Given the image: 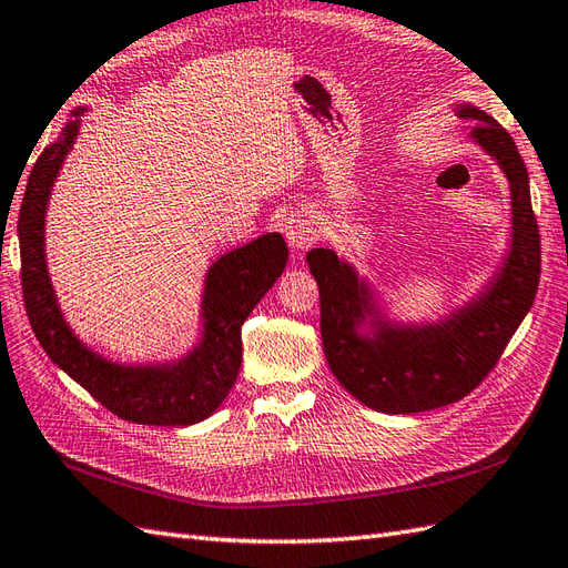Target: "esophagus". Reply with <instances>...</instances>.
<instances>
[{"label": "esophagus", "mask_w": 568, "mask_h": 568, "mask_svg": "<svg viewBox=\"0 0 568 568\" xmlns=\"http://www.w3.org/2000/svg\"><path fill=\"white\" fill-rule=\"evenodd\" d=\"M283 232H285L290 250H295V252H304L307 246H312L318 240V230L307 213L290 215L283 223Z\"/></svg>", "instance_id": "34e87169"}]
</instances>
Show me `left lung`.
Listing matches in <instances>:
<instances>
[{"label":"left lung","mask_w":568,"mask_h":568,"mask_svg":"<svg viewBox=\"0 0 568 568\" xmlns=\"http://www.w3.org/2000/svg\"><path fill=\"white\" fill-rule=\"evenodd\" d=\"M456 114L479 126L470 141L508 182L511 240L485 285L436 322L390 318L382 290L333 250H312L310 271L322 300L328 367L347 394L386 415L456 403L485 379L530 312L540 283V232L532 215L526 163L501 124L473 103Z\"/></svg>","instance_id":"obj_1"}]
</instances>
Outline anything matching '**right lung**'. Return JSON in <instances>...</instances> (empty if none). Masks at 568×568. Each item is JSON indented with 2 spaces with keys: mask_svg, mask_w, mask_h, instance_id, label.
I'll return each instance as SVG.
<instances>
[{
  "mask_svg": "<svg viewBox=\"0 0 568 568\" xmlns=\"http://www.w3.org/2000/svg\"><path fill=\"white\" fill-rule=\"evenodd\" d=\"M89 108H74L60 139L45 145L28 174L19 211L21 285L28 322L42 351L110 413L136 425L186 427L211 417L237 382L242 324L287 264L281 232L237 246L206 271L196 343L178 359L114 362L95 353L67 324L45 256V213L52 186Z\"/></svg>",
  "mask_w": 568,
  "mask_h": 568,
  "instance_id": "right-lung-1",
  "label": "right lung"
}]
</instances>
